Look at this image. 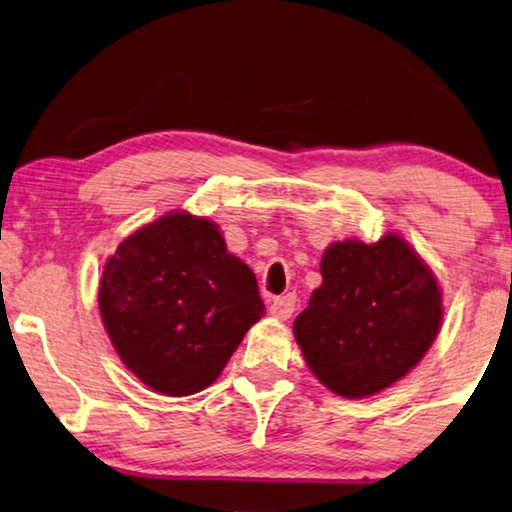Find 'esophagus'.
I'll list each match as a JSON object with an SVG mask.
<instances>
[{
    "label": "esophagus",
    "instance_id": "esophagus-1",
    "mask_svg": "<svg viewBox=\"0 0 512 512\" xmlns=\"http://www.w3.org/2000/svg\"><path fill=\"white\" fill-rule=\"evenodd\" d=\"M294 310H296V296L294 294L273 298V303L269 307V312H271V316H275V319H289V316L294 314Z\"/></svg>",
    "mask_w": 512,
    "mask_h": 512
}]
</instances>
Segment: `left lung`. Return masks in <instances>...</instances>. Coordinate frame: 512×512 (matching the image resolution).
<instances>
[{"label":"left lung","mask_w":512,"mask_h":512,"mask_svg":"<svg viewBox=\"0 0 512 512\" xmlns=\"http://www.w3.org/2000/svg\"><path fill=\"white\" fill-rule=\"evenodd\" d=\"M321 278L294 321L314 376L344 399H367L408 376L444 316L442 289L417 250L396 232L376 243L335 241Z\"/></svg>","instance_id":"left-lung-1"}]
</instances>
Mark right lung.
I'll return each instance as SVG.
<instances>
[{
	"mask_svg": "<svg viewBox=\"0 0 512 512\" xmlns=\"http://www.w3.org/2000/svg\"><path fill=\"white\" fill-rule=\"evenodd\" d=\"M97 303L125 367L164 396L212 385L264 316L250 266L227 253L216 223L189 212L129 234L104 264Z\"/></svg>",
	"mask_w": 512,
	"mask_h": 512,
	"instance_id": "obj_1",
	"label": "right lung"
}]
</instances>
